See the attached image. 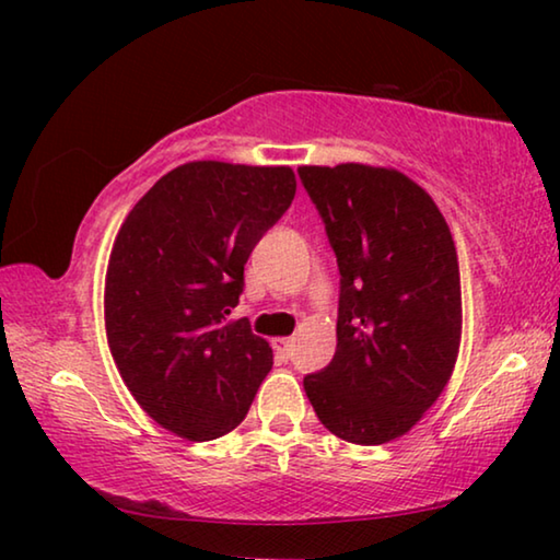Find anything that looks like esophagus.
I'll list each match as a JSON object with an SVG mask.
<instances>
[{"mask_svg": "<svg viewBox=\"0 0 560 560\" xmlns=\"http://www.w3.org/2000/svg\"><path fill=\"white\" fill-rule=\"evenodd\" d=\"M271 346H273V350H277L279 358L289 360L293 355V348H296V340H293V338H273Z\"/></svg>", "mask_w": 560, "mask_h": 560, "instance_id": "obj_1", "label": "esophagus"}]
</instances>
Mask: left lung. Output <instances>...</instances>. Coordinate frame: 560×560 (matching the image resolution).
<instances>
[{
	"label": "left lung",
	"instance_id": "1",
	"mask_svg": "<svg viewBox=\"0 0 560 560\" xmlns=\"http://www.w3.org/2000/svg\"><path fill=\"white\" fill-rule=\"evenodd\" d=\"M340 269L336 355L303 377L328 432L385 444L447 387L462 340L457 246L432 197L395 167L301 165Z\"/></svg>",
	"mask_w": 560,
	"mask_h": 560
}]
</instances>
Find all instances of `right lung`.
Returning a JSON list of instances; mask_svg holds the SVG:
<instances>
[{
	"instance_id": "1",
	"label": "right lung",
	"mask_w": 560,
	"mask_h": 560,
	"mask_svg": "<svg viewBox=\"0 0 560 560\" xmlns=\"http://www.w3.org/2000/svg\"><path fill=\"white\" fill-rule=\"evenodd\" d=\"M293 195L287 165L195 160L160 177L120 224L103 296L108 348L136 402L177 438L232 432L271 371L267 340L226 316L246 259Z\"/></svg>"
}]
</instances>
